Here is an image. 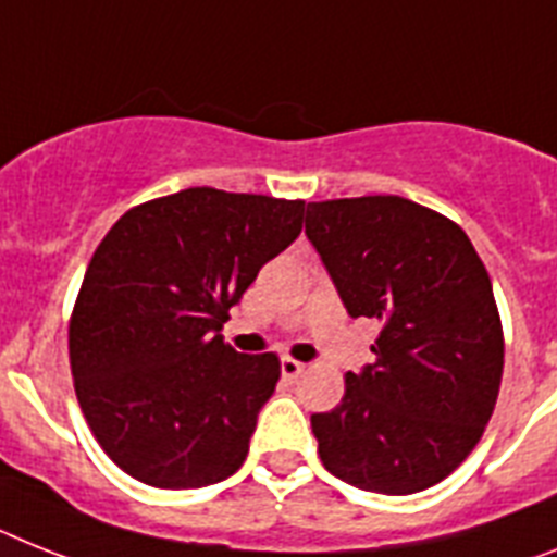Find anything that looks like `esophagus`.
<instances>
[{
	"mask_svg": "<svg viewBox=\"0 0 557 557\" xmlns=\"http://www.w3.org/2000/svg\"><path fill=\"white\" fill-rule=\"evenodd\" d=\"M280 371H283V380L286 382H297L302 376V371H306V366L292 357H283L280 359Z\"/></svg>",
	"mask_w": 557,
	"mask_h": 557,
	"instance_id": "34e87169",
	"label": "esophagus"
}]
</instances>
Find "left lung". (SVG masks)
Masks as SVG:
<instances>
[{
    "label": "left lung",
    "instance_id": "obj_1",
    "mask_svg": "<svg viewBox=\"0 0 557 557\" xmlns=\"http://www.w3.org/2000/svg\"><path fill=\"white\" fill-rule=\"evenodd\" d=\"M306 235L376 354L311 416L331 475L382 495L428 490L479 445L504 371L493 283L470 237L399 195L308 203Z\"/></svg>",
    "mask_w": 557,
    "mask_h": 557
}]
</instances>
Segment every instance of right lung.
<instances>
[{"mask_svg": "<svg viewBox=\"0 0 557 557\" xmlns=\"http://www.w3.org/2000/svg\"><path fill=\"white\" fill-rule=\"evenodd\" d=\"M302 200L191 186L121 214L98 243L70 368L92 436L133 479L198 490L240 470L280 359L237 354L223 322L302 232Z\"/></svg>", "mask_w": 557, "mask_h": 557, "instance_id": "right-lung-1", "label": "right lung"}]
</instances>
